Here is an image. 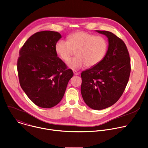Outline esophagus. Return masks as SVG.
Returning a JSON list of instances; mask_svg holds the SVG:
<instances>
[{"mask_svg": "<svg viewBox=\"0 0 148 148\" xmlns=\"http://www.w3.org/2000/svg\"><path fill=\"white\" fill-rule=\"evenodd\" d=\"M73 73H74V74L75 75H79V73L77 71H73Z\"/></svg>", "mask_w": 148, "mask_h": 148, "instance_id": "34e87169", "label": "esophagus"}]
</instances>
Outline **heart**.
<instances>
[{
  "mask_svg": "<svg viewBox=\"0 0 148 148\" xmlns=\"http://www.w3.org/2000/svg\"><path fill=\"white\" fill-rule=\"evenodd\" d=\"M108 48L106 38L101 36L78 31L70 34L67 41L59 40L55 45L56 53L64 61H67L77 51V57L67 62L71 69H79L86 65L93 67L105 58Z\"/></svg>",
  "mask_w": 148,
  "mask_h": 148,
  "instance_id": "1",
  "label": "heart"
}]
</instances>
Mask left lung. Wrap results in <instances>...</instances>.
<instances>
[{"label":"left lung","mask_w":148,"mask_h":148,"mask_svg":"<svg viewBox=\"0 0 148 148\" xmlns=\"http://www.w3.org/2000/svg\"><path fill=\"white\" fill-rule=\"evenodd\" d=\"M109 41L107 53L97 66L82 72L81 92L90 108L100 110L114 104L122 96L128 83L130 58L124 41L113 33L97 30Z\"/></svg>","instance_id":"8db88e82"}]
</instances>
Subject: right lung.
<instances>
[{
    "label": "right lung",
    "mask_w": 148,
    "mask_h": 148,
    "mask_svg": "<svg viewBox=\"0 0 148 148\" xmlns=\"http://www.w3.org/2000/svg\"><path fill=\"white\" fill-rule=\"evenodd\" d=\"M61 34L50 30L31 36L21 48L17 71L21 87L36 106L52 108L62 99L71 69L57 56L55 45Z\"/></svg>",
    "instance_id": "obj_1"
}]
</instances>
